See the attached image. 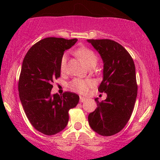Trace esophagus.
I'll return each mask as SVG.
<instances>
[{"instance_id":"obj_1","label":"esophagus","mask_w":160,"mask_h":160,"mask_svg":"<svg viewBox=\"0 0 160 160\" xmlns=\"http://www.w3.org/2000/svg\"><path fill=\"white\" fill-rule=\"evenodd\" d=\"M85 101H86V98H83V97H80V102L83 103V102H84Z\"/></svg>"}]
</instances>
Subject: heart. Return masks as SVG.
Masks as SVG:
<instances>
[{
  "label": "heart",
  "mask_w": 160,
  "mask_h": 160,
  "mask_svg": "<svg viewBox=\"0 0 160 160\" xmlns=\"http://www.w3.org/2000/svg\"><path fill=\"white\" fill-rule=\"evenodd\" d=\"M76 55L84 62L87 67H90L92 64H96L98 61V56L92 51L91 49L86 47H81L76 51ZM67 56L64 54L62 56L60 61V70L63 72L66 70V65H67ZM93 85L92 81L89 80H80V79H75L70 83V88L75 91L78 93L85 94L88 92L89 88Z\"/></svg>",
  "instance_id": "b5f03b06"
}]
</instances>
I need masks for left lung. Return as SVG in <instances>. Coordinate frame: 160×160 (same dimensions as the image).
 Returning a JSON list of instances; mask_svg holds the SVG:
<instances>
[{
    "instance_id": "obj_1",
    "label": "left lung",
    "mask_w": 160,
    "mask_h": 160,
    "mask_svg": "<svg viewBox=\"0 0 160 160\" xmlns=\"http://www.w3.org/2000/svg\"><path fill=\"white\" fill-rule=\"evenodd\" d=\"M104 62L103 80L98 90L107 98L88 115L90 128L103 136L120 132L133 111L137 97L135 67L132 56L119 43L111 39H88Z\"/></svg>"
}]
</instances>
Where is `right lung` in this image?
<instances>
[{"label":"right lung","mask_w":160,"mask_h":160,"mask_svg":"<svg viewBox=\"0 0 160 160\" xmlns=\"http://www.w3.org/2000/svg\"><path fill=\"white\" fill-rule=\"evenodd\" d=\"M77 41V38H46L32 46L23 59L19 98L30 123L44 135H55L63 130L68 123L69 111L79 102L80 98L75 93H51L53 80L60 77L64 51Z\"/></svg>","instance_id":"add662e5"}]
</instances>
